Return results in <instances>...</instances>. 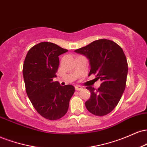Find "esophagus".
I'll use <instances>...</instances> for the list:
<instances>
[{
	"instance_id": "obj_1",
	"label": "esophagus",
	"mask_w": 147,
	"mask_h": 147,
	"mask_svg": "<svg viewBox=\"0 0 147 147\" xmlns=\"http://www.w3.org/2000/svg\"><path fill=\"white\" fill-rule=\"evenodd\" d=\"M82 89H83V88L81 86L77 85V86H75V90H82Z\"/></svg>"
}]
</instances>
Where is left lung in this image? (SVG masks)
I'll return each instance as SVG.
<instances>
[{
	"label": "left lung",
	"instance_id": "left-lung-1",
	"mask_svg": "<svg viewBox=\"0 0 147 147\" xmlns=\"http://www.w3.org/2000/svg\"><path fill=\"white\" fill-rule=\"evenodd\" d=\"M89 61V75L95 74L102 82L95 90L87 86L90 97L85 103L87 110L97 116L109 114L115 108L125 90L128 63L122 49L114 41L99 39L75 50Z\"/></svg>",
	"mask_w": 147,
	"mask_h": 147
}]
</instances>
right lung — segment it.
Segmentation results:
<instances>
[{
  "mask_svg": "<svg viewBox=\"0 0 147 147\" xmlns=\"http://www.w3.org/2000/svg\"><path fill=\"white\" fill-rule=\"evenodd\" d=\"M66 52L55 43L41 42L28 51L23 63L27 95L37 112L50 120L65 115L75 92L73 86H61L53 82L59 65V56Z\"/></svg>",
  "mask_w": 147,
  "mask_h": 147,
  "instance_id": "add662e5",
  "label": "right lung"
}]
</instances>
